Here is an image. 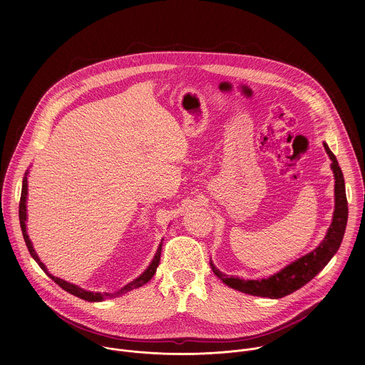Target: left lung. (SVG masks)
<instances>
[{
  "label": "left lung",
  "mask_w": 365,
  "mask_h": 365,
  "mask_svg": "<svg viewBox=\"0 0 365 365\" xmlns=\"http://www.w3.org/2000/svg\"><path fill=\"white\" fill-rule=\"evenodd\" d=\"M324 145L332 160L331 168H332L334 176H335V211H334L332 224L327 232L325 240L319 244V247L317 250L296 259L294 263L289 264L277 274H274L269 279H262V280H242V279H238L234 276L228 277L227 274L221 273L212 264V262H210L211 269L215 273V276L218 279H221L227 286H230L235 290H240L242 293L252 294V296L279 299V297H283V296H287V294L296 292L297 289H300L302 286L309 283L329 263V259L338 251V248L342 242V238H344L345 228H346L348 202H346V195H345L344 175L338 165V160L334 155V153L329 150V147L327 144H324Z\"/></svg>",
  "instance_id": "left-lung-1"
}]
</instances>
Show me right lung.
Here are the masks:
<instances>
[{
  "label": "right lung",
  "mask_w": 365,
  "mask_h": 365,
  "mask_svg": "<svg viewBox=\"0 0 365 365\" xmlns=\"http://www.w3.org/2000/svg\"><path fill=\"white\" fill-rule=\"evenodd\" d=\"M26 175H27V173H26ZM26 197H27V178L23 179V189H21V197H20V206H19L20 227H21V231H23V237H24L26 245H27V248H29L31 257L36 259V263L43 269V272H44L51 280H53L56 284H59L63 290L69 292L71 294H73V296H76V297H81V299H83V300H88V302H101V300H103V299L117 297V296H120V294H123V293H127V292H130V290H133V289L141 287L143 284H145V283L154 276L155 270H158V266H159V263H160V254H162V245H163V242H160V245H159V248H158V252H155V255H154V258H153L151 264L148 266V269H147L140 277H137L134 282H131V283H128L127 286H124V287H123L120 292H117V293H102V294H101V293L86 292V290H83V289H81V287H78V286H75V284H72V283H68V282H65V280H62V279H58V277H55V276L48 274L47 270H46V267H44V264L40 262L38 255L36 254V251H34V248H33V245H31V241L29 240L27 231H26V220H27V215H26Z\"/></svg>",
  "instance_id": "1"
}]
</instances>
